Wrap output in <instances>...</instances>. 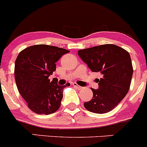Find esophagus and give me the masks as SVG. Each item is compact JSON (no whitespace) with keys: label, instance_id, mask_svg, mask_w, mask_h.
I'll return each instance as SVG.
<instances>
[{"label":"esophagus","instance_id":"obj_1","mask_svg":"<svg viewBox=\"0 0 147 147\" xmlns=\"http://www.w3.org/2000/svg\"><path fill=\"white\" fill-rule=\"evenodd\" d=\"M73 86H74V87H75L76 88H77V89H78V90H81V89L83 88V87H81V86H78V85H77L76 84V83H74V84H73Z\"/></svg>","mask_w":147,"mask_h":147}]
</instances>
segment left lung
Here are the masks:
<instances>
[{"instance_id":"1","label":"left lung","mask_w":147,"mask_h":147,"mask_svg":"<svg viewBox=\"0 0 147 147\" xmlns=\"http://www.w3.org/2000/svg\"><path fill=\"white\" fill-rule=\"evenodd\" d=\"M78 54L92 71L102 75L98 89L91 88L93 98L85 102L84 107L98 114L111 111L129 91L133 74L129 52L117 45L107 44L81 49Z\"/></svg>"}]
</instances>
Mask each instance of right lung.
<instances>
[{"instance_id":"1","label":"right lung","mask_w":147,"mask_h":147,"mask_svg":"<svg viewBox=\"0 0 147 147\" xmlns=\"http://www.w3.org/2000/svg\"><path fill=\"white\" fill-rule=\"evenodd\" d=\"M69 51L47 45L30 46L19 53L15 62V78L20 94L32 111L49 115L58 110L66 86H59L49 76L56 71V62Z\"/></svg>"}]
</instances>
